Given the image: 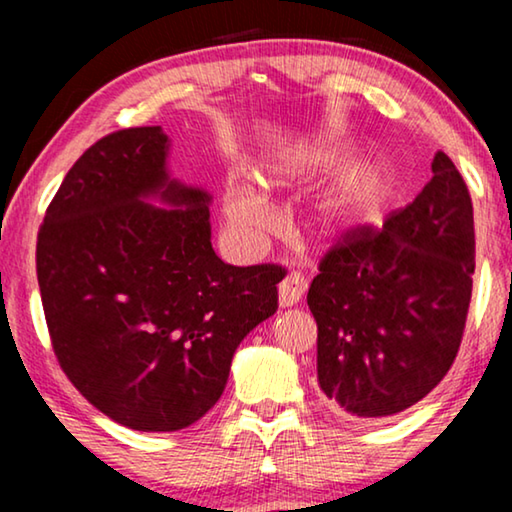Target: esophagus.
<instances>
[{"instance_id":"34e87169","label":"esophagus","mask_w":512,"mask_h":512,"mask_svg":"<svg viewBox=\"0 0 512 512\" xmlns=\"http://www.w3.org/2000/svg\"><path fill=\"white\" fill-rule=\"evenodd\" d=\"M305 291H307V279L296 270L289 272V275L282 279V284H279V305L282 307L296 305L298 300L305 296Z\"/></svg>"}]
</instances>
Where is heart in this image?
Here are the masks:
<instances>
[{"label": "heart", "mask_w": 512, "mask_h": 512, "mask_svg": "<svg viewBox=\"0 0 512 512\" xmlns=\"http://www.w3.org/2000/svg\"><path fill=\"white\" fill-rule=\"evenodd\" d=\"M387 177L380 167H363L345 179L324 207V223L328 233H342L359 226L384 202ZM223 212L237 230L247 235H263L275 228V214L249 188L230 184L223 195Z\"/></svg>", "instance_id": "b5f03b06"}]
</instances>
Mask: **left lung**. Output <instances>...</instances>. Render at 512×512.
<instances>
[{"mask_svg": "<svg viewBox=\"0 0 512 512\" xmlns=\"http://www.w3.org/2000/svg\"><path fill=\"white\" fill-rule=\"evenodd\" d=\"M433 177L382 228L359 226L319 261L307 291L319 387L356 419L396 415L457 359L475 270L473 202L443 151Z\"/></svg>", "mask_w": 512, "mask_h": 512, "instance_id": "left-lung-1", "label": "left lung"}]
</instances>
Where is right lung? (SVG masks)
Masks as SVG:
<instances>
[{
  "mask_svg": "<svg viewBox=\"0 0 512 512\" xmlns=\"http://www.w3.org/2000/svg\"><path fill=\"white\" fill-rule=\"evenodd\" d=\"M165 158L160 125L102 137L67 172L37 237L55 359L88 403L135 431L186 429L214 408L286 275L223 263L209 195L167 177ZM151 194L173 209L144 203Z\"/></svg>",
  "mask_w": 512,
  "mask_h": 512,
  "instance_id": "1",
  "label": "right lung"
}]
</instances>
